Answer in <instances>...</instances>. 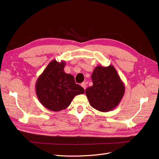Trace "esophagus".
Here are the masks:
<instances>
[{
  "label": "esophagus",
  "mask_w": 159,
  "mask_h": 159,
  "mask_svg": "<svg viewBox=\"0 0 159 159\" xmlns=\"http://www.w3.org/2000/svg\"><path fill=\"white\" fill-rule=\"evenodd\" d=\"M81 87H82L84 89H86V83L85 82H83L82 84H81Z\"/></svg>",
  "instance_id": "1"
}]
</instances>
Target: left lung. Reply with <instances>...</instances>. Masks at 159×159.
Wrapping results in <instances>:
<instances>
[{"instance_id":"obj_1","label":"left lung","mask_w":159,"mask_h":159,"mask_svg":"<svg viewBox=\"0 0 159 159\" xmlns=\"http://www.w3.org/2000/svg\"><path fill=\"white\" fill-rule=\"evenodd\" d=\"M91 80L93 85L85 90L91 106L102 112L116 107L123 97L125 87L114 66H96Z\"/></svg>"}]
</instances>
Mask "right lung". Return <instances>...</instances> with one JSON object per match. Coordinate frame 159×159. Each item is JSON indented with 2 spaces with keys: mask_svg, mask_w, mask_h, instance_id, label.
<instances>
[{
  "mask_svg": "<svg viewBox=\"0 0 159 159\" xmlns=\"http://www.w3.org/2000/svg\"><path fill=\"white\" fill-rule=\"evenodd\" d=\"M65 66V61H51L36 82L38 100L52 111L66 109L75 96L84 93V88L75 84L74 77L64 71Z\"/></svg>",
  "mask_w": 159,
  "mask_h": 159,
  "instance_id": "obj_1",
  "label": "right lung"
}]
</instances>
